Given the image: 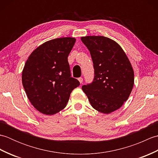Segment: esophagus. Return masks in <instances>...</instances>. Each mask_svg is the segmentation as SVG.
Returning a JSON list of instances; mask_svg holds the SVG:
<instances>
[{"label": "esophagus", "instance_id": "34e87169", "mask_svg": "<svg viewBox=\"0 0 158 158\" xmlns=\"http://www.w3.org/2000/svg\"><path fill=\"white\" fill-rule=\"evenodd\" d=\"M79 81L80 82V83H83V79L82 78V77H79V78L78 79Z\"/></svg>", "mask_w": 158, "mask_h": 158}]
</instances>
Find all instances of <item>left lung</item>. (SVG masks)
<instances>
[{"label":"left lung","mask_w":158,"mask_h":158,"mask_svg":"<svg viewBox=\"0 0 158 158\" xmlns=\"http://www.w3.org/2000/svg\"><path fill=\"white\" fill-rule=\"evenodd\" d=\"M91 55L94 77L82 86L94 109L109 114L119 109L130 96L134 85V70L120 45L102 36L81 38Z\"/></svg>","instance_id":"1"}]
</instances>
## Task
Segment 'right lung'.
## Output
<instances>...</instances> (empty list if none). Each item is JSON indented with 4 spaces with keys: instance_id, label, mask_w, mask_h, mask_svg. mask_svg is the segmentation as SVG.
<instances>
[{
    "instance_id": "add662e5",
    "label": "right lung",
    "mask_w": 158,
    "mask_h": 158,
    "mask_svg": "<svg viewBox=\"0 0 158 158\" xmlns=\"http://www.w3.org/2000/svg\"><path fill=\"white\" fill-rule=\"evenodd\" d=\"M76 39L58 38L35 49L22 71V84L35 108L45 115L58 113L66 106L70 93L80 85L71 77L68 56Z\"/></svg>"
}]
</instances>
